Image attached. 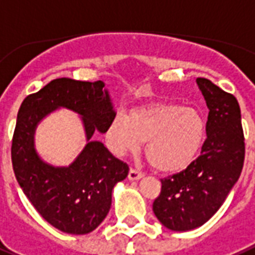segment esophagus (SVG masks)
I'll list each match as a JSON object with an SVG mask.
<instances>
[{"mask_svg":"<svg viewBox=\"0 0 255 255\" xmlns=\"http://www.w3.org/2000/svg\"><path fill=\"white\" fill-rule=\"evenodd\" d=\"M142 177H143V173L137 170L135 167H131L129 170V179H131V181H137V179L142 178Z\"/></svg>","mask_w":255,"mask_h":255,"instance_id":"1","label":"esophagus"}]
</instances>
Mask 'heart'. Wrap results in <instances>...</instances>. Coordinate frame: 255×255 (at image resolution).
I'll return each mask as SVG.
<instances>
[{"instance_id": "heart-1", "label": "heart", "mask_w": 255, "mask_h": 255, "mask_svg": "<svg viewBox=\"0 0 255 255\" xmlns=\"http://www.w3.org/2000/svg\"><path fill=\"white\" fill-rule=\"evenodd\" d=\"M208 124L201 110L173 102H154L117 113L106 139L116 154L135 153L146 142L145 155L159 171L174 173L190 166L202 151Z\"/></svg>"}]
</instances>
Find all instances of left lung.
<instances>
[{
    "mask_svg": "<svg viewBox=\"0 0 255 255\" xmlns=\"http://www.w3.org/2000/svg\"><path fill=\"white\" fill-rule=\"evenodd\" d=\"M209 108L208 137L201 155L185 170L161 179L153 202L159 222L186 232L208 222L238 181L245 161L241 109L233 94L208 78H197Z\"/></svg>",
    "mask_w": 255,
    "mask_h": 255,
    "instance_id": "8db88e82",
    "label": "left lung"
}]
</instances>
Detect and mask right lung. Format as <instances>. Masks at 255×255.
Here are the masks:
<instances>
[{
  "label": "right lung",
  "mask_w": 255,
  "mask_h": 255,
  "mask_svg": "<svg viewBox=\"0 0 255 255\" xmlns=\"http://www.w3.org/2000/svg\"><path fill=\"white\" fill-rule=\"evenodd\" d=\"M104 86L102 81L57 78L29 94L17 116L11 139L15 178L39 216L68 234L98 228L112 206L114 185L128 177L129 166L98 141L89 142L69 167L49 166L35 154L33 133L39 120L60 106L84 117L88 139L96 130L108 131L116 113Z\"/></svg>",
  "instance_id": "right-lung-1"
}]
</instances>
